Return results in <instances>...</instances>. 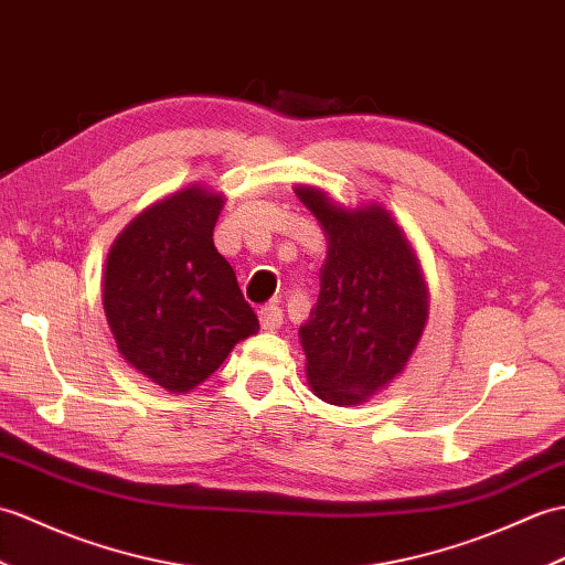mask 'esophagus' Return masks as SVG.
I'll return each instance as SVG.
<instances>
[{
    "mask_svg": "<svg viewBox=\"0 0 565 565\" xmlns=\"http://www.w3.org/2000/svg\"><path fill=\"white\" fill-rule=\"evenodd\" d=\"M281 322H284V312H281L279 306L269 303V306H262V308H259V324H262V330L274 332V330H279Z\"/></svg>",
    "mask_w": 565,
    "mask_h": 565,
    "instance_id": "obj_1",
    "label": "esophagus"
}]
</instances>
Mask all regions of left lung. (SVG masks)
<instances>
[{
  "mask_svg": "<svg viewBox=\"0 0 565 565\" xmlns=\"http://www.w3.org/2000/svg\"><path fill=\"white\" fill-rule=\"evenodd\" d=\"M324 228L318 306L300 327L308 383L327 404H361L404 371L428 318L416 255L380 206L342 209L315 188H296Z\"/></svg>",
  "mask_w": 565,
  "mask_h": 565,
  "instance_id": "1",
  "label": "left lung"
}]
</instances>
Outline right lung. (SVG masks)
Masks as SVG:
<instances>
[{
    "label": "right lung",
    "instance_id": "add662e5",
    "mask_svg": "<svg viewBox=\"0 0 565 565\" xmlns=\"http://www.w3.org/2000/svg\"><path fill=\"white\" fill-rule=\"evenodd\" d=\"M223 196L185 188L149 206L108 255L103 306L129 365L168 392H190L259 330L214 247Z\"/></svg>",
    "mask_w": 565,
    "mask_h": 565
}]
</instances>
